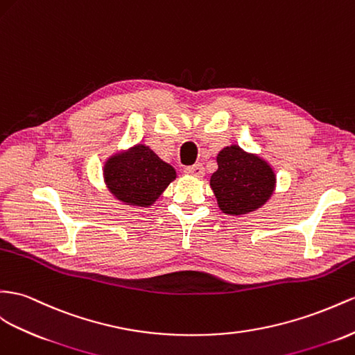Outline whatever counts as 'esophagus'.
I'll return each mask as SVG.
<instances>
[{"label": "esophagus", "instance_id": "obj_1", "mask_svg": "<svg viewBox=\"0 0 355 355\" xmlns=\"http://www.w3.org/2000/svg\"><path fill=\"white\" fill-rule=\"evenodd\" d=\"M184 172H186L187 175L196 177V178H202L204 174H205L204 166L201 165V163H195V165H192V166H187V168L184 169Z\"/></svg>", "mask_w": 355, "mask_h": 355}]
</instances>
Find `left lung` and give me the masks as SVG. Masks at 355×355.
Segmentation results:
<instances>
[{
    "label": "left lung",
    "instance_id": "8db88e82",
    "mask_svg": "<svg viewBox=\"0 0 355 355\" xmlns=\"http://www.w3.org/2000/svg\"><path fill=\"white\" fill-rule=\"evenodd\" d=\"M217 171L210 187L222 213L243 216L268 202L276 189V174L270 163L255 153L230 145L217 154Z\"/></svg>",
    "mask_w": 355,
    "mask_h": 355
}]
</instances>
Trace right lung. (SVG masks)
I'll return each instance as SVG.
<instances>
[{
    "instance_id": "right-lung-1",
    "label": "right lung",
    "mask_w": 355,
    "mask_h": 355,
    "mask_svg": "<svg viewBox=\"0 0 355 355\" xmlns=\"http://www.w3.org/2000/svg\"><path fill=\"white\" fill-rule=\"evenodd\" d=\"M175 178V169L145 144L112 154L103 165L106 189L124 205L151 207Z\"/></svg>"
}]
</instances>
